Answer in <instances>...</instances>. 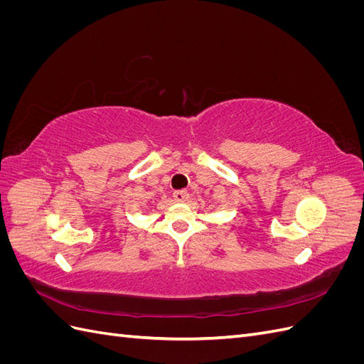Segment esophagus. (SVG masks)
Instances as JSON below:
<instances>
[{"label": "esophagus", "mask_w": 364, "mask_h": 364, "mask_svg": "<svg viewBox=\"0 0 364 364\" xmlns=\"http://www.w3.org/2000/svg\"><path fill=\"white\" fill-rule=\"evenodd\" d=\"M173 197H174L176 202H186V200H188L190 194H188V191L179 190V191H174V193H173Z\"/></svg>", "instance_id": "34e87169"}]
</instances>
